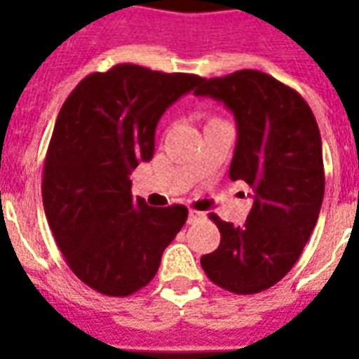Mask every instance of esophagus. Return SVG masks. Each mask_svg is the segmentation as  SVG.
Masks as SVG:
<instances>
[{
  "label": "esophagus",
  "instance_id": "obj_1",
  "mask_svg": "<svg viewBox=\"0 0 359 359\" xmlns=\"http://www.w3.org/2000/svg\"><path fill=\"white\" fill-rule=\"evenodd\" d=\"M203 218V214L197 210H189V216H187V224H195L197 219Z\"/></svg>",
  "mask_w": 359,
  "mask_h": 359
}]
</instances>
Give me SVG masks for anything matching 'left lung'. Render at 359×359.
<instances>
[{
    "instance_id": "left-lung-1",
    "label": "left lung",
    "mask_w": 359,
    "mask_h": 359,
    "mask_svg": "<svg viewBox=\"0 0 359 359\" xmlns=\"http://www.w3.org/2000/svg\"><path fill=\"white\" fill-rule=\"evenodd\" d=\"M195 95L233 112L237 145L229 177L255 191L241 227L210 214L222 241L201 266L222 289L255 294L289 273L318 222L325 191L318 122L298 91L260 70L201 78Z\"/></svg>"
}]
</instances>
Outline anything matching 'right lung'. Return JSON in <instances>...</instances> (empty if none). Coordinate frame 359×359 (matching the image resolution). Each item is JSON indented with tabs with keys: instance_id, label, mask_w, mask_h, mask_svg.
Instances as JSON below:
<instances>
[{
	"instance_id": "1",
	"label": "right lung",
	"mask_w": 359,
	"mask_h": 359,
	"mask_svg": "<svg viewBox=\"0 0 359 359\" xmlns=\"http://www.w3.org/2000/svg\"><path fill=\"white\" fill-rule=\"evenodd\" d=\"M201 76L116 65L67 97L43 164L47 222L74 276L101 294L130 297L156 276L187 208L132 197V170L154 154V130Z\"/></svg>"
}]
</instances>
